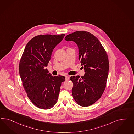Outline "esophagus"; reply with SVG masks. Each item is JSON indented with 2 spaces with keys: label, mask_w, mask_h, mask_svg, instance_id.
Listing matches in <instances>:
<instances>
[{
  "label": "esophagus",
  "mask_w": 134,
  "mask_h": 134,
  "mask_svg": "<svg viewBox=\"0 0 134 134\" xmlns=\"http://www.w3.org/2000/svg\"><path fill=\"white\" fill-rule=\"evenodd\" d=\"M69 76H65V80H66V81H67V80H68L69 79Z\"/></svg>",
  "instance_id": "esophagus-1"
}]
</instances>
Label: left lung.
Listing matches in <instances>:
<instances>
[{"label": "left lung", "mask_w": 134, "mask_h": 134, "mask_svg": "<svg viewBox=\"0 0 134 134\" xmlns=\"http://www.w3.org/2000/svg\"><path fill=\"white\" fill-rule=\"evenodd\" d=\"M65 39L77 44L79 59L85 72L81 77H70L73 82V98L79 105L88 107L97 101L105 89L109 70L108 55L99 40L88 32L76 31Z\"/></svg>", "instance_id": "left-lung-1"}]
</instances>
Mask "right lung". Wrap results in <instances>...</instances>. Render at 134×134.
<instances>
[{
	"label": "right lung",
	"mask_w": 134,
	"mask_h": 134,
	"mask_svg": "<svg viewBox=\"0 0 134 134\" xmlns=\"http://www.w3.org/2000/svg\"><path fill=\"white\" fill-rule=\"evenodd\" d=\"M65 36L46 34L33 37L26 45L19 64L24 90L33 104L44 110L57 103L65 77L53 76L46 68L53 49Z\"/></svg>",
	"instance_id": "1"
}]
</instances>
